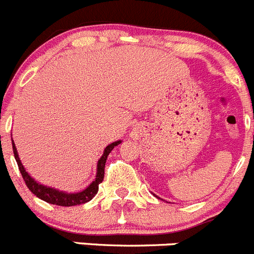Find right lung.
<instances>
[{
	"label": "right lung",
	"mask_w": 254,
	"mask_h": 254,
	"mask_svg": "<svg viewBox=\"0 0 254 254\" xmlns=\"http://www.w3.org/2000/svg\"><path fill=\"white\" fill-rule=\"evenodd\" d=\"M120 143H121V140H117V142L111 143V144H109L105 148L104 154H102V157L99 159V163H97L96 179H95L94 182L90 184V187L86 188L84 191L76 192V194H66V192L59 191V190H55L53 189V188H47L44 187V185L38 184L36 180L32 179V178L29 177V174L26 172L23 165H22L13 140H12V148H13L14 158H16V162L17 164H18L19 172H21L22 177H23L24 183H26L27 188H28L37 197L49 202V204L58 205V206H75V205H81L90 201V200L97 194V191H99V185L101 184L105 177V164H106L107 155H109L110 153H111V150L114 149L116 145H119Z\"/></svg>",
	"instance_id": "right-lung-1"
}]
</instances>
